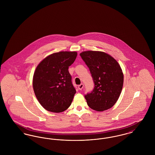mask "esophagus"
Returning a JSON list of instances; mask_svg holds the SVG:
<instances>
[{
  "label": "esophagus",
  "mask_w": 155,
  "mask_h": 155,
  "mask_svg": "<svg viewBox=\"0 0 155 155\" xmlns=\"http://www.w3.org/2000/svg\"><path fill=\"white\" fill-rule=\"evenodd\" d=\"M83 86H84V85H83V84H81L80 85H79L78 86V89L80 90H81V89H83Z\"/></svg>",
  "instance_id": "1"
}]
</instances>
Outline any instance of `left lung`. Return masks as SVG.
Here are the masks:
<instances>
[{"mask_svg":"<svg viewBox=\"0 0 155 155\" xmlns=\"http://www.w3.org/2000/svg\"><path fill=\"white\" fill-rule=\"evenodd\" d=\"M89 68L94 84L93 90L84 96L90 108L103 111L111 108L122 91L124 75L117 61L103 52L87 51L80 54Z\"/></svg>","mask_w":155,"mask_h":155,"instance_id":"1","label":"left lung"}]
</instances>
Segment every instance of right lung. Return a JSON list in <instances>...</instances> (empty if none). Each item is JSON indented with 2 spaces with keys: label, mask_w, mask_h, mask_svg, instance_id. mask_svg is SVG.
Returning a JSON list of instances; mask_svg holds the SVG:
<instances>
[{
  "label": "right lung",
  "mask_w": 155,
  "mask_h": 155,
  "mask_svg": "<svg viewBox=\"0 0 155 155\" xmlns=\"http://www.w3.org/2000/svg\"><path fill=\"white\" fill-rule=\"evenodd\" d=\"M76 52L61 51L44 59L33 76V89L45 110L61 113L71 106L76 93L68 68L75 61Z\"/></svg>",
  "instance_id": "obj_1"
}]
</instances>
